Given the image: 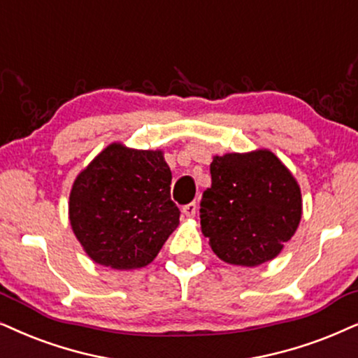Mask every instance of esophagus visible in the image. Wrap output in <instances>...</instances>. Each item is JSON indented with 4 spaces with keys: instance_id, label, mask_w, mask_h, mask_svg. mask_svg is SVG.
I'll return each mask as SVG.
<instances>
[{
    "instance_id": "34e87169",
    "label": "esophagus",
    "mask_w": 358,
    "mask_h": 358,
    "mask_svg": "<svg viewBox=\"0 0 358 358\" xmlns=\"http://www.w3.org/2000/svg\"><path fill=\"white\" fill-rule=\"evenodd\" d=\"M182 213L185 217H187V219H194V217H196V213H197V203L190 202V203H187V206H184Z\"/></svg>"
}]
</instances>
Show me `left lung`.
<instances>
[{
	"label": "left lung",
	"mask_w": 358,
	"mask_h": 358,
	"mask_svg": "<svg viewBox=\"0 0 358 358\" xmlns=\"http://www.w3.org/2000/svg\"><path fill=\"white\" fill-rule=\"evenodd\" d=\"M201 201V229L225 263L258 266L281 253L298 230V180L270 150L213 156Z\"/></svg>",
	"instance_id": "obj_1"
}]
</instances>
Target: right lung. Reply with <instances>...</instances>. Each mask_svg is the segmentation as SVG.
I'll use <instances>...</instances> for the list:
<instances>
[{
	"label": "right lung",
	"mask_w": 358,
	"mask_h": 358,
	"mask_svg": "<svg viewBox=\"0 0 358 358\" xmlns=\"http://www.w3.org/2000/svg\"><path fill=\"white\" fill-rule=\"evenodd\" d=\"M171 179L161 150L111 143L99 152L69 197V220L88 257L113 270L150 264L179 225Z\"/></svg>",
	"instance_id": "right-lung-1"
}]
</instances>
